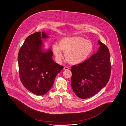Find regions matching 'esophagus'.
I'll list each match as a JSON object with an SVG mask.
<instances>
[{
  "instance_id": "34e87169",
  "label": "esophagus",
  "mask_w": 126,
  "mask_h": 126,
  "mask_svg": "<svg viewBox=\"0 0 126 126\" xmlns=\"http://www.w3.org/2000/svg\"><path fill=\"white\" fill-rule=\"evenodd\" d=\"M69 69V68L67 66H64V70H68Z\"/></svg>"
}]
</instances>
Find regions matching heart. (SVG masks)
Returning <instances> with one entry per match:
<instances>
[{
  "label": "heart",
  "instance_id": "1",
  "mask_svg": "<svg viewBox=\"0 0 126 126\" xmlns=\"http://www.w3.org/2000/svg\"><path fill=\"white\" fill-rule=\"evenodd\" d=\"M52 50L59 62L63 58L65 52L66 60L71 64L77 65L86 60L93 50V45L90 41L80 36L65 37L61 39L59 44L52 45Z\"/></svg>",
  "mask_w": 126,
  "mask_h": 126
}]
</instances>
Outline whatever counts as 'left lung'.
<instances>
[{"label":"left lung","instance_id":"8db88e82","mask_svg":"<svg viewBox=\"0 0 126 126\" xmlns=\"http://www.w3.org/2000/svg\"><path fill=\"white\" fill-rule=\"evenodd\" d=\"M98 44L100 47L97 53L71 68L72 89L81 99L94 95L105 86L110 78L111 65L109 49L100 40Z\"/></svg>","mask_w":126,"mask_h":126}]
</instances>
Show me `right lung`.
<instances>
[{
    "label": "right lung",
    "instance_id": "add662e5",
    "mask_svg": "<svg viewBox=\"0 0 126 126\" xmlns=\"http://www.w3.org/2000/svg\"><path fill=\"white\" fill-rule=\"evenodd\" d=\"M48 38L44 32L30 35L18 53L21 81L25 88L38 95H42L50 89L56 76L64 67L53 60L50 48H44L43 40Z\"/></svg>",
    "mask_w": 126,
    "mask_h": 126
}]
</instances>
